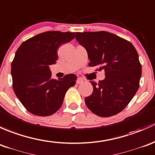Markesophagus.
<instances>
[{
	"instance_id": "34e87169",
	"label": "esophagus",
	"mask_w": 155,
	"mask_h": 155,
	"mask_svg": "<svg viewBox=\"0 0 155 155\" xmlns=\"http://www.w3.org/2000/svg\"><path fill=\"white\" fill-rule=\"evenodd\" d=\"M83 82H84V80H83V78H78L77 81H76V83H77L78 84H82Z\"/></svg>"
}]
</instances>
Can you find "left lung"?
<instances>
[{"label":"left lung","instance_id":"obj_1","mask_svg":"<svg viewBox=\"0 0 155 155\" xmlns=\"http://www.w3.org/2000/svg\"><path fill=\"white\" fill-rule=\"evenodd\" d=\"M76 39L88 54L89 66H99L105 78L92 81L93 92L85 98L87 107L101 117L123 110L140 87L142 66L129 41L106 31L77 32Z\"/></svg>","mask_w":155,"mask_h":155}]
</instances>
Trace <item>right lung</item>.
Segmentation results:
<instances>
[{"label": "right lung", "instance_id": "add662e5", "mask_svg": "<svg viewBox=\"0 0 155 155\" xmlns=\"http://www.w3.org/2000/svg\"><path fill=\"white\" fill-rule=\"evenodd\" d=\"M74 38V33L71 32H44L22 42L15 52L11 64L12 87L32 114H54L61 107L67 90L75 84V74L52 79L49 68L57 60L59 47Z\"/></svg>", "mask_w": 155, "mask_h": 155}]
</instances>
